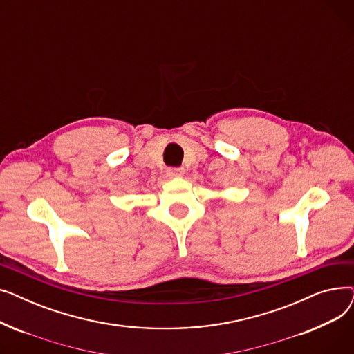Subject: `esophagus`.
<instances>
[{
    "label": "esophagus",
    "instance_id": "obj_1",
    "mask_svg": "<svg viewBox=\"0 0 354 354\" xmlns=\"http://www.w3.org/2000/svg\"><path fill=\"white\" fill-rule=\"evenodd\" d=\"M183 167H167L166 169V174L169 178H179L183 175Z\"/></svg>",
    "mask_w": 354,
    "mask_h": 354
}]
</instances>
